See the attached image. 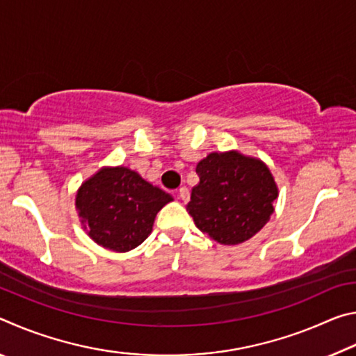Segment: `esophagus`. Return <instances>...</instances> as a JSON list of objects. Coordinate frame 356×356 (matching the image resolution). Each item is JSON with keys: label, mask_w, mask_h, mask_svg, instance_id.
<instances>
[{"label": "esophagus", "mask_w": 356, "mask_h": 356, "mask_svg": "<svg viewBox=\"0 0 356 356\" xmlns=\"http://www.w3.org/2000/svg\"><path fill=\"white\" fill-rule=\"evenodd\" d=\"M177 196L180 197V200H182L184 202H186L190 200V191H188V188H186V186H180V188L177 190Z\"/></svg>", "instance_id": "1"}]
</instances>
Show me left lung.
Instances as JSON below:
<instances>
[{
  "mask_svg": "<svg viewBox=\"0 0 356 356\" xmlns=\"http://www.w3.org/2000/svg\"><path fill=\"white\" fill-rule=\"evenodd\" d=\"M200 184L186 206L200 231L221 245L251 238L273 213L278 188L261 160L238 152L210 154L196 166Z\"/></svg>",
  "mask_w": 356,
  "mask_h": 356,
  "instance_id": "obj_1",
  "label": "left lung"
}]
</instances>
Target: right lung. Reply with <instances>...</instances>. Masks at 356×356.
I'll list each match as a JSON object with an SVG mask.
<instances>
[{
  "instance_id": "obj_1",
  "label": "right lung",
  "mask_w": 356,
  "mask_h": 356,
  "mask_svg": "<svg viewBox=\"0 0 356 356\" xmlns=\"http://www.w3.org/2000/svg\"><path fill=\"white\" fill-rule=\"evenodd\" d=\"M172 197L129 168H104L78 190L76 209L89 237L104 248L125 252L152 232L161 207Z\"/></svg>"
}]
</instances>
